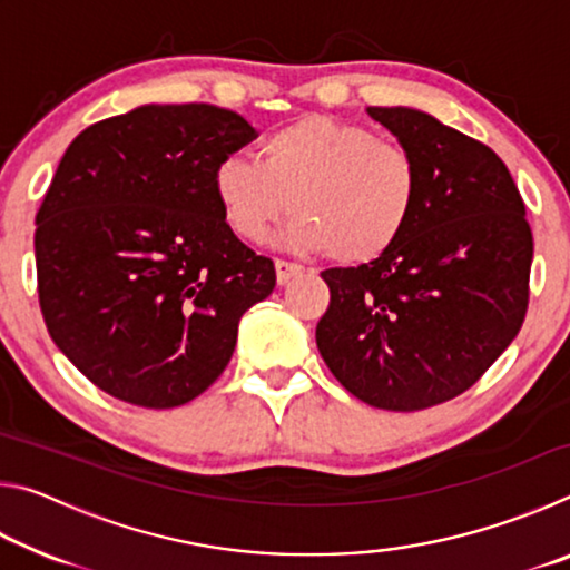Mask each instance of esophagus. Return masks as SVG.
Returning a JSON list of instances; mask_svg holds the SVG:
<instances>
[{
    "instance_id": "34e87169",
    "label": "esophagus",
    "mask_w": 570,
    "mask_h": 570,
    "mask_svg": "<svg viewBox=\"0 0 570 570\" xmlns=\"http://www.w3.org/2000/svg\"><path fill=\"white\" fill-rule=\"evenodd\" d=\"M304 272L302 264H294V262H286V258H276V282L278 284H288L294 276H298Z\"/></svg>"
}]
</instances>
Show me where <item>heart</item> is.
<instances>
[{"mask_svg": "<svg viewBox=\"0 0 570 570\" xmlns=\"http://www.w3.org/2000/svg\"><path fill=\"white\" fill-rule=\"evenodd\" d=\"M228 228L262 244L292 210V238L332 262L387 256L407 234L422 196L414 153L360 122L304 115L268 132L258 163L228 156L214 173Z\"/></svg>", "mask_w": 570, "mask_h": 570, "instance_id": "1", "label": "heart"}]
</instances>
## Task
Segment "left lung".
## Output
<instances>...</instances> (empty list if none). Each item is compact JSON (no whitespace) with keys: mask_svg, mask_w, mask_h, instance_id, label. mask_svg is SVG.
Listing matches in <instances>:
<instances>
[{"mask_svg":"<svg viewBox=\"0 0 570 570\" xmlns=\"http://www.w3.org/2000/svg\"><path fill=\"white\" fill-rule=\"evenodd\" d=\"M414 153L422 196L387 256L326 268L316 346L356 400L417 412L458 397L525 322L533 230L485 142L410 108H366Z\"/></svg>","mask_w":570,"mask_h":570,"instance_id":"obj_1","label":"left lung"}]
</instances>
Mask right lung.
<instances>
[{
	"instance_id": "obj_1",
	"label": "right lung",
	"mask_w": 570,
	"mask_h": 570,
	"mask_svg": "<svg viewBox=\"0 0 570 570\" xmlns=\"http://www.w3.org/2000/svg\"><path fill=\"white\" fill-rule=\"evenodd\" d=\"M256 130L216 105H142L85 128L37 210V294L52 342L95 387L170 410L214 384L274 262L228 228L218 163Z\"/></svg>"
}]
</instances>
